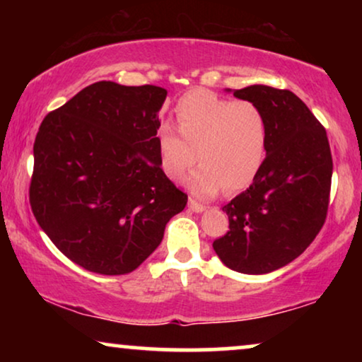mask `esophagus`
Here are the masks:
<instances>
[{
    "label": "esophagus",
    "instance_id": "1",
    "mask_svg": "<svg viewBox=\"0 0 362 362\" xmlns=\"http://www.w3.org/2000/svg\"><path fill=\"white\" fill-rule=\"evenodd\" d=\"M187 207H189L192 212H197V214H201V212L206 211V206H202V204H199V202H196L192 199H189V202H187Z\"/></svg>",
    "mask_w": 362,
    "mask_h": 362
}]
</instances>
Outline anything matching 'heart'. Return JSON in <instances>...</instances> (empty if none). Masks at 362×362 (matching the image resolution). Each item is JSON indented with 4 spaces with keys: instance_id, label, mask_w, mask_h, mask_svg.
<instances>
[{
    "instance_id": "1",
    "label": "heart",
    "mask_w": 362,
    "mask_h": 362,
    "mask_svg": "<svg viewBox=\"0 0 362 362\" xmlns=\"http://www.w3.org/2000/svg\"><path fill=\"white\" fill-rule=\"evenodd\" d=\"M177 132L163 125L158 132V158L171 181L185 180L199 160L202 165L187 181L199 199L224 189H245L259 175L269 146V122L252 100H229L196 88L175 107Z\"/></svg>"
}]
</instances>
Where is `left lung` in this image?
<instances>
[{
    "instance_id": "obj_1",
    "label": "left lung",
    "mask_w": 362,
    "mask_h": 362,
    "mask_svg": "<svg viewBox=\"0 0 362 362\" xmlns=\"http://www.w3.org/2000/svg\"><path fill=\"white\" fill-rule=\"evenodd\" d=\"M226 92L265 112L269 146L249 189L222 207L230 230L212 247L230 270L270 274L303 254L325 224L333 176L328 136L293 92L269 86Z\"/></svg>"
}]
</instances>
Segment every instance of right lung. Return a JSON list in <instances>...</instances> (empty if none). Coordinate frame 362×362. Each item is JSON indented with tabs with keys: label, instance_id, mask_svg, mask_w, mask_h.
Masks as SVG:
<instances>
[{
	"label": "right lung",
	"instance_id": "obj_1",
	"mask_svg": "<svg viewBox=\"0 0 362 362\" xmlns=\"http://www.w3.org/2000/svg\"><path fill=\"white\" fill-rule=\"evenodd\" d=\"M166 90L95 82L44 118L34 141L33 214L74 264L138 269L187 196L168 180L156 133Z\"/></svg>",
	"mask_w": 362,
	"mask_h": 362
}]
</instances>
